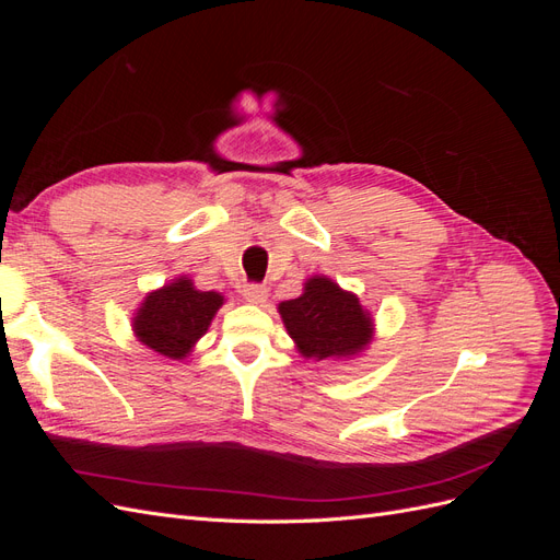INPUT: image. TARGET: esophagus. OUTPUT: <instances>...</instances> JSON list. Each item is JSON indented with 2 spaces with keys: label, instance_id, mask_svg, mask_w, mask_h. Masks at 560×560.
<instances>
[{
  "label": "esophagus",
  "instance_id": "34e87169",
  "mask_svg": "<svg viewBox=\"0 0 560 560\" xmlns=\"http://www.w3.org/2000/svg\"><path fill=\"white\" fill-rule=\"evenodd\" d=\"M243 296L254 303V306H264L266 299H268V290L264 284H247L243 290Z\"/></svg>",
  "mask_w": 560,
  "mask_h": 560
}]
</instances>
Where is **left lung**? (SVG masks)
Here are the masks:
<instances>
[{
	"instance_id": "1",
	"label": "left lung",
	"mask_w": 560,
	"mask_h": 560,
	"mask_svg": "<svg viewBox=\"0 0 560 560\" xmlns=\"http://www.w3.org/2000/svg\"><path fill=\"white\" fill-rule=\"evenodd\" d=\"M303 360H352L374 341V317L360 296L327 276H311L296 299L278 306Z\"/></svg>"
}]
</instances>
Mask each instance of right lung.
<instances>
[{"label": "right lung", "instance_id": "right-lung-1", "mask_svg": "<svg viewBox=\"0 0 560 560\" xmlns=\"http://www.w3.org/2000/svg\"><path fill=\"white\" fill-rule=\"evenodd\" d=\"M222 306V294L196 290L191 278L179 276L144 296L132 315V334L163 358L184 360L206 336Z\"/></svg>", "mask_w": 560, "mask_h": 560}]
</instances>
